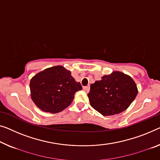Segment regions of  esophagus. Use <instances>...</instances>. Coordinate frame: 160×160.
Returning a JSON list of instances; mask_svg holds the SVG:
<instances>
[{
	"mask_svg": "<svg viewBox=\"0 0 160 160\" xmlns=\"http://www.w3.org/2000/svg\"><path fill=\"white\" fill-rule=\"evenodd\" d=\"M83 90H84L85 92H86L87 93H88V92H89V91H90V86L83 87Z\"/></svg>",
	"mask_w": 160,
	"mask_h": 160,
	"instance_id": "1",
	"label": "esophagus"
}]
</instances>
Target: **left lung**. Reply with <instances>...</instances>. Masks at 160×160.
<instances>
[{
  "instance_id": "1",
  "label": "left lung",
  "mask_w": 160,
  "mask_h": 160,
  "mask_svg": "<svg viewBox=\"0 0 160 160\" xmlns=\"http://www.w3.org/2000/svg\"><path fill=\"white\" fill-rule=\"evenodd\" d=\"M138 93L130 76L115 71L90 85L88 94L90 106L103 116L120 113L130 106Z\"/></svg>"
}]
</instances>
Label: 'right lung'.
Here are the masks:
<instances>
[{
    "label": "right lung",
    "instance_id": "right-lung-1",
    "mask_svg": "<svg viewBox=\"0 0 160 160\" xmlns=\"http://www.w3.org/2000/svg\"><path fill=\"white\" fill-rule=\"evenodd\" d=\"M82 90L71 72L62 66L45 69L30 81L31 98L36 106L44 112L59 113L70 106L75 93Z\"/></svg>",
    "mask_w": 160,
    "mask_h": 160
}]
</instances>
